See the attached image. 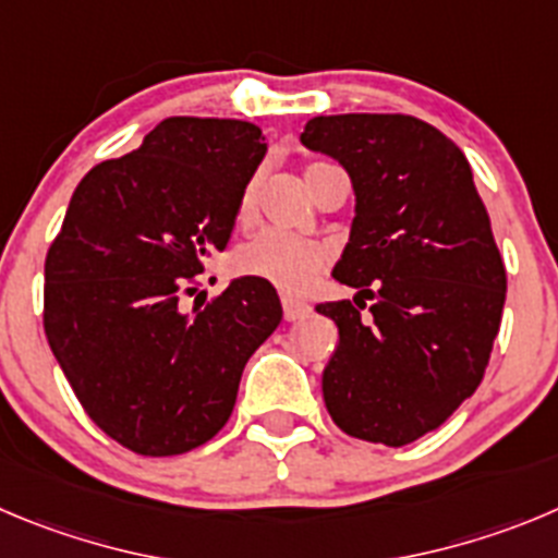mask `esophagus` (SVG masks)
I'll list each match as a JSON object with an SVG mask.
<instances>
[{
	"label": "esophagus",
	"instance_id": "obj_1",
	"mask_svg": "<svg viewBox=\"0 0 558 558\" xmlns=\"http://www.w3.org/2000/svg\"><path fill=\"white\" fill-rule=\"evenodd\" d=\"M311 314V305L303 300H294V296H283V316L286 322H300Z\"/></svg>",
	"mask_w": 558,
	"mask_h": 558
}]
</instances>
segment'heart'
I'll return each instance as SVG.
<instances>
[{
  "mask_svg": "<svg viewBox=\"0 0 558 558\" xmlns=\"http://www.w3.org/2000/svg\"><path fill=\"white\" fill-rule=\"evenodd\" d=\"M255 197H258V181H250L239 197V220H250L255 211ZM327 253L322 244L308 239L289 236V233L264 231L244 242L233 255V267L239 275H250L264 283H272L275 289L305 291L316 280L319 269L325 267Z\"/></svg>",
  "mask_w": 558,
  "mask_h": 558,
  "instance_id": "heart-1",
  "label": "heart"
}]
</instances>
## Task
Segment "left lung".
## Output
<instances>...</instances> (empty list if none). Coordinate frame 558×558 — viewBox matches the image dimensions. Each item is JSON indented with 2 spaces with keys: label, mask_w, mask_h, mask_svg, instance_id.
Listing matches in <instances>:
<instances>
[{
  "label": "left lung",
  "mask_w": 558,
  "mask_h": 558,
  "mask_svg": "<svg viewBox=\"0 0 558 558\" xmlns=\"http://www.w3.org/2000/svg\"><path fill=\"white\" fill-rule=\"evenodd\" d=\"M300 143L336 159L355 192L332 278L357 294L316 305L338 327L327 413L347 435L408 446L471 397L490 361L507 300L490 217L465 154L418 118L319 114Z\"/></svg>",
  "instance_id": "8db88e82"
}]
</instances>
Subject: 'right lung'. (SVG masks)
<instances>
[{
    "label": "right lung",
    "instance_id": "1",
    "mask_svg": "<svg viewBox=\"0 0 558 558\" xmlns=\"http://www.w3.org/2000/svg\"><path fill=\"white\" fill-rule=\"evenodd\" d=\"M264 154L255 123L165 118L137 150L96 165L68 203L46 255V338L87 415L137 454L211 440L244 363L283 319L275 286L250 275L184 308Z\"/></svg>",
    "mask_w": 558,
    "mask_h": 558
}]
</instances>
